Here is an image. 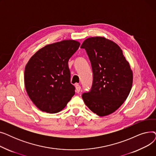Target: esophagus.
Masks as SVG:
<instances>
[{
	"label": "esophagus",
	"mask_w": 156,
	"mask_h": 156,
	"mask_svg": "<svg viewBox=\"0 0 156 156\" xmlns=\"http://www.w3.org/2000/svg\"><path fill=\"white\" fill-rule=\"evenodd\" d=\"M75 87H76V92L78 93H79L81 91V87L80 85L78 84H76L75 85Z\"/></svg>",
	"instance_id": "esophagus-1"
}]
</instances>
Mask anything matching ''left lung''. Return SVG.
I'll return each instance as SVG.
<instances>
[{
  "label": "left lung",
  "instance_id": "1",
  "mask_svg": "<svg viewBox=\"0 0 156 156\" xmlns=\"http://www.w3.org/2000/svg\"><path fill=\"white\" fill-rule=\"evenodd\" d=\"M81 48L86 51L93 72L92 87L82 99L97 115H109L123 104L132 89L130 66L120 47L104 37L88 38Z\"/></svg>",
  "mask_w": 156,
  "mask_h": 156
}]
</instances>
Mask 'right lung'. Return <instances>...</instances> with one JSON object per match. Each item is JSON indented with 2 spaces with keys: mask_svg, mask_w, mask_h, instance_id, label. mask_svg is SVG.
<instances>
[{
  "mask_svg": "<svg viewBox=\"0 0 156 156\" xmlns=\"http://www.w3.org/2000/svg\"><path fill=\"white\" fill-rule=\"evenodd\" d=\"M80 45L71 40L49 44L29 60L24 70V84L30 99L41 111L58 112L75 95L68 61Z\"/></svg>",
  "mask_w": 156,
  "mask_h": 156,
  "instance_id": "right-lung-1",
  "label": "right lung"
}]
</instances>
